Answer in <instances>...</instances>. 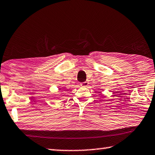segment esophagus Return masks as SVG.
Wrapping results in <instances>:
<instances>
[{
    "mask_svg": "<svg viewBox=\"0 0 155 155\" xmlns=\"http://www.w3.org/2000/svg\"><path fill=\"white\" fill-rule=\"evenodd\" d=\"M88 85H89V83L87 81H85L82 83H81V85L82 87H87Z\"/></svg>",
    "mask_w": 155,
    "mask_h": 155,
    "instance_id": "obj_1",
    "label": "esophagus"
}]
</instances>
